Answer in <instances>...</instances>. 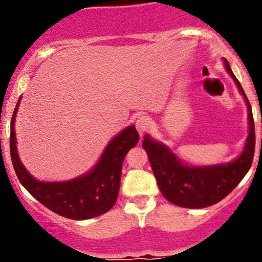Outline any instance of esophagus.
<instances>
[{
	"mask_svg": "<svg viewBox=\"0 0 262 262\" xmlns=\"http://www.w3.org/2000/svg\"><path fill=\"white\" fill-rule=\"evenodd\" d=\"M151 125V121L149 119V117L146 116H139L135 121V127H137L138 133L140 135H143L145 132H148V129Z\"/></svg>",
	"mask_w": 262,
	"mask_h": 262,
	"instance_id": "34e87169",
	"label": "esophagus"
}]
</instances>
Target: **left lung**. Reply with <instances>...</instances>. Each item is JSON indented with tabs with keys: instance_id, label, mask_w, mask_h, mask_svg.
Segmentation results:
<instances>
[{
	"instance_id": "left-lung-1",
	"label": "left lung",
	"mask_w": 262,
	"mask_h": 262,
	"mask_svg": "<svg viewBox=\"0 0 262 262\" xmlns=\"http://www.w3.org/2000/svg\"><path fill=\"white\" fill-rule=\"evenodd\" d=\"M224 68L244 97L248 107L249 135L244 150L236 159L225 164L189 165L182 161L169 146L144 135L143 148L148 154L152 172L162 196L183 208H206L218 203L236 187L251 166L255 151V125L251 106L244 90L223 59Z\"/></svg>"
}]
</instances>
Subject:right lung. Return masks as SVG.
<instances>
[{
  "mask_svg": "<svg viewBox=\"0 0 262 262\" xmlns=\"http://www.w3.org/2000/svg\"><path fill=\"white\" fill-rule=\"evenodd\" d=\"M19 102L20 97L12 116L10 141L12 164L23 187L47 208L65 218L83 221L108 212L118 197L123 160L139 141L134 125L119 132L104 148L100 160L83 175L68 181H39L28 172L18 155L14 122Z\"/></svg>",
  "mask_w": 262,
  "mask_h": 262,
  "instance_id": "1",
  "label": "right lung"
}]
</instances>
